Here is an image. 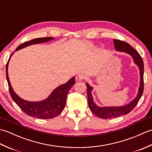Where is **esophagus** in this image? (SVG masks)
<instances>
[{"instance_id":"34e87169","label":"esophagus","mask_w":152,"mask_h":152,"mask_svg":"<svg viewBox=\"0 0 152 152\" xmlns=\"http://www.w3.org/2000/svg\"><path fill=\"white\" fill-rule=\"evenodd\" d=\"M84 78H85V76L82 74H79L78 75H77V76L76 77V79L77 81H82V80Z\"/></svg>"}]
</instances>
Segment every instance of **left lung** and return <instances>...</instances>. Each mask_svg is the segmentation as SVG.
<instances>
[{
	"mask_svg": "<svg viewBox=\"0 0 152 152\" xmlns=\"http://www.w3.org/2000/svg\"><path fill=\"white\" fill-rule=\"evenodd\" d=\"M114 43L116 51L129 54L133 57L134 63L138 66V69H139L140 70V87L138 88V91L137 96L129 104L122 106H104V107H99L93 101V96L91 95L93 88L91 86H90L88 83H86L88 105L90 110L95 115L102 119H110L129 114L137 106L144 91V63L140 54L138 53L136 50L132 48L131 45L125 42L124 41L114 39Z\"/></svg>",
	"mask_w": 152,
	"mask_h": 152,
	"instance_id": "obj_1",
	"label": "left lung"
}]
</instances>
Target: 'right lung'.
<instances>
[{
  "instance_id": "obj_1",
  "label": "right lung",
  "mask_w": 152,
  "mask_h": 152,
  "mask_svg": "<svg viewBox=\"0 0 152 152\" xmlns=\"http://www.w3.org/2000/svg\"><path fill=\"white\" fill-rule=\"evenodd\" d=\"M53 37L38 38L31 40L30 41L23 43L20 46L16 48L15 51H18L22 48L30 46L32 44H37L40 43L46 42L53 40ZM13 53L10 57L6 64V79H7L9 91L11 97L22 111L31 117L37 118L38 119H51L56 117L60 114L64 108L66 101V96L70 88L75 83V78L72 77L66 83L61 85L55 89L48 97L44 101L39 102H30L22 99L16 94L12 89V87L10 82L8 74V66L9 61Z\"/></svg>"
}]
</instances>
